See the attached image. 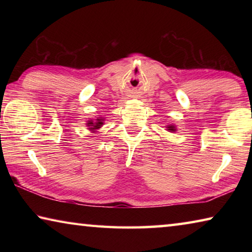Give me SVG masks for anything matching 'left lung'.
<instances>
[{
	"instance_id": "left-lung-1",
	"label": "left lung",
	"mask_w": 252,
	"mask_h": 252,
	"mask_svg": "<svg viewBox=\"0 0 252 252\" xmlns=\"http://www.w3.org/2000/svg\"><path fill=\"white\" fill-rule=\"evenodd\" d=\"M165 127H167V131H169V132H176V131H178L177 130V126H174L173 123H171V125H168Z\"/></svg>"
}]
</instances>
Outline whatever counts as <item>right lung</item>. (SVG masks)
Masks as SVG:
<instances>
[{
  "label": "right lung",
  "mask_w": 252,
  "mask_h": 252,
  "mask_svg": "<svg viewBox=\"0 0 252 252\" xmlns=\"http://www.w3.org/2000/svg\"><path fill=\"white\" fill-rule=\"evenodd\" d=\"M85 125H87L88 130H90L91 133H95V132H97V130L101 129V126L104 125V118L97 117L95 119H90V120L87 121Z\"/></svg>",
  "instance_id": "right-lung-1"
}]
</instances>
